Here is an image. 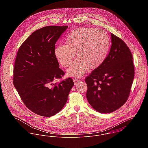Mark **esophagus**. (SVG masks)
<instances>
[{
    "mask_svg": "<svg viewBox=\"0 0 148 148\" xmlns=\"http://www.w3.org/2000/svg\"><path fill=\"white\" fill-rule=\"evenodd\" d=\"M73 82H74V83H75V84H77L78 83H79V82L80 81L79 79H73Z\"/></svg>",
    "mask_w": 148,
    "mask_h": 148,
    "instance_id": "esophagus-1",
    "label": "esophagus"
}]
</instances>
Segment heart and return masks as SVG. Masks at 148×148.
<instances>
[{
    "instance_id": "b5f03b06",
    "label": "heart",
    "mask_w": 148,
    "mask_h": 148,
    "mask_svg": "<svg viewBox=\"0 0 148 148\" xmlns=\"http://www.w3.org/2000/svg\"><path fill=\"white\" fill-rule=\"evenodd\" d=\"M65 44H58L54 54L65 68L70 65L68 75L80 77L89 68L94 70L100 66L108 53L110 40L105 31L96 28H79L70 32L64 38Z\"/></svg>"
}]
</instances>
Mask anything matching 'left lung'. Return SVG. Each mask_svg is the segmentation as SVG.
Masks as SVG:
<instances>
[{"label":"left lung","mask_w":148,"mask_h":148,"mask_svg":"<svg viewBox=\"0 0 148 148\" xmlns=\"http://www.w3.org/2000/svg\"><path fill=\"white\" fill-rule=\"evenodd\" d=\"M112 45L103 64L86 77V99L100 113L113 112L127 101L134 76L133 56L126 43L111 34Z\"/></svg>","instance_id":"1"}]
</instances>
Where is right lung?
Returning a JSON list of instances; mask_svg holds the SVG:
<instances>
[{"label": "right lung", "instance_id": "obj_1", "mask_svg": "<svg viewBox=\"0 0 148 148\" xmlns=\"http://www.w3.org/2000/svg\"><path fill=\"white\" fill-rule=\"evenodd\" d=\"M67 28L49 25L35 31L22 43L15 59L14 85L27 108L44 117L52 116L62 109L74 85L71 77L53 84L65 74L54 49Z\"/></svg>", "mask_w": 148, "mask_h": 148}]
</instances>
